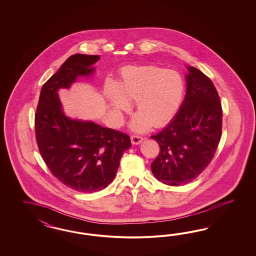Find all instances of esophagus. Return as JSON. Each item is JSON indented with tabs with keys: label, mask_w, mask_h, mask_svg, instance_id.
<instances>
[{
	"label": "esophagus",
	"mask_w": 256,
	"mask_h": 256,
	"mask_svg": "<svg viewBox=\"0 0 256 256\" xmlns=\"http://www.w3.org/2000/svg\"><path fill=\"white\" fill-rule=\"evenodd\" d=\"M130 140H132V144H139L142 142L144 138L140 137L139 135H132Z\"/></svg>",
	"instance_id": "34e87169"
}]
</instances>
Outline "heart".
<instances>
[{"instance_id":"b5f03b06","label":"heart","mask_w":256,"mask_h":256,"mask_svg":"<svg viewBox=\"0 0 256 256\" xmlns=\"http://www.w3.org/2000/svg\"><path fill=\"white\" fill-rule=\"evenodd\" d=\"M104 93L112 110L120 116L130 108V102H136L138 114L130 126L142 132L152 124L162 126L176 112L184 94V82L174 70L158 66L132 68L124 70L118 86L108 82Z\"/></svg>"}]
</instances>
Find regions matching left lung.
Returning <instances> with one entry per match:
<instances>
[{"mask_svg":"<svg viewBox=\"0 0 256 256\" xmlns=\"http://www.w3.org/2000/svg\"><path fill=\"white\" fill-rule=\"evenodd\" d=\"M186 68L185 100L169 124L151 136L160 148L151 170L169 186H181L199 176L222 137V108L215 86L198 68Z\"/></svg>","mask_w":256,"mask_h":256,"instance_id":"1","label":"left lung"}]
</instances>
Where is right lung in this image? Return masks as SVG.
Returning <instances> with one entry per match:
<instances>
[{
	"instance_id": "add662e5",
	"label": "right lung",
	"mask_w": 256,
	"mask_h": 256,
	"mask_svg": "<svg viewBox=\"0 0 256 256\" xmlns=\"http://www.w3.org/2000/svg\"><path fill=\"white\" fill-rule=\"evenodd\" d=\"M98 55L74 54L41 89L34 116L36 138L48 170L64 185L92 194L112 182L130 136L94 122L71 119L62 112L57 91L70 88L78 76L92 75Z\"/></svg>"
}]
</instances>
